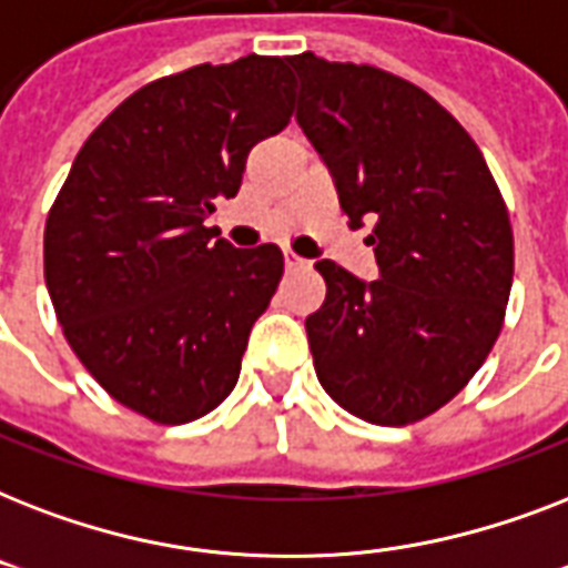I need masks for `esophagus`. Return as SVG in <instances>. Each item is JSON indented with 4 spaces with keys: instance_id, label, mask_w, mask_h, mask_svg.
Instances as JSON below:
<instances>
[{
    "instance_id": "obj_1",
    "label": "esophagus",
    "mask_w": 568,
    "mask_h": 568,
    "mask_svg": "<svg viewBox=\"0 0 568 568\" xmlns=\"http://www.w3.org/2000/svg\"><path fill=\"white\" fill-rule=\"evenodd\" d=\"M283 258H285V267H288V271H303V267H310V262L297 256V253H292V250H285Z\"/></svg>"
}]
</instances>
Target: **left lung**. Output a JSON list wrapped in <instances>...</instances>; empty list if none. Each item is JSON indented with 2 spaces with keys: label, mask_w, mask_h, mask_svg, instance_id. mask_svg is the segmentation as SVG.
<instances>
[{
  "label": "left lung",
  "mask_w": 568,
  "mask_h": 568,
  "mask_svg": "<svg viewBox=\"0 0 568 568\" xmlns=\"http://www.w3.org/2000/svg\"><path fill=\"white\" fill-rule=\"evenodd\" d=\"M297 123L336 182L379 276L321 258L327 301L306 318L321 386L383 427L445 406L484 365L513 285L504 196L466 129L400 75L303 52Z\"/></svg>",
  "instance_id": "left-lung-1"
}]
</instances>
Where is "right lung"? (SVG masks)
I'll return each instance as SVG.
<instances>
[{
    "instance_id": "1",
    "label": "right lung",
    "mask_w": 568,
    "mask_h": 568,
    "mask_svg": "<svg viewBox=\"0 0 568 568\" xmlns=\"http://www.w3.org/2000/svg\"><path fill=\"white\" fill-rule=\"evenodd\" d=\"M292 111L283 58L155 79L93 129L49 209L43 276L58 324L93 379L150 422H194L239 383L283 253L235 250L205 223Z\"/></svg>"
}]
</instances>
